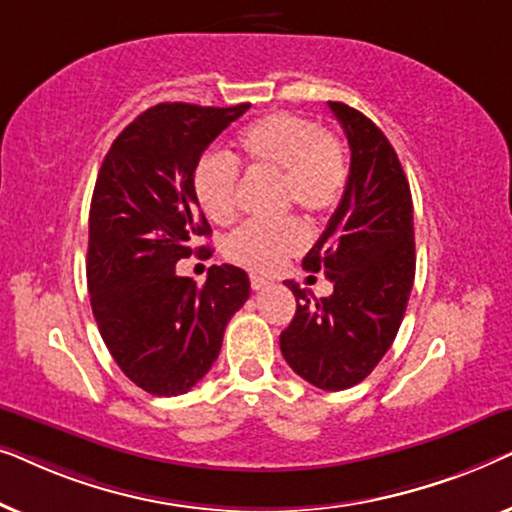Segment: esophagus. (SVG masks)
I'll return each mask as SVG.
<instances>
[{"label":"esophagus","mask_w":512,"mask_h":512,"mask_svg":"<svg viewBox=\"0 0 512 512\" xmlns=\"http://www.w3.org/2000/svg\"><path fill=\"white\" fill-rule=\"evenodd\" d=\"M249 279H251V289H254V291H263V289H268V286H270L268 279L261 277V275H251Z\"/></svg>","instance_id":"1"}]
</instances>
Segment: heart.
<instances>
[{"mask_svg":"<svg viewBox=\"0 0 512 512\" xmlns=\"http://www.w3.org/2000/svg\"><path fill=\"white\" fill-rule=\"evenodd\" d=\"M251 172L279 174L282 205H296L310 216H326L340 205L349 181L347 151L331 132L310 118L275 111L256 118L235 139ZM240 165L226 153L209 151L193 170V188L202 212L214 223H230L237 214ZM307 233L298 219L244 223L226 240L223 254L244 268L268 272L305 247Z\"/></svg>","mask_w":512,"mask_h":512,"instance_id":"1","label":"heart"}]
</instances>
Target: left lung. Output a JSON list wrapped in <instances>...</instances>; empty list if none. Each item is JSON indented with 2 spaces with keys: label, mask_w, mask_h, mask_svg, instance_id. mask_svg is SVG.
<instances>
[{
  "label": "left lung",
  "mask_w": 512,
  "mask_h": 512,
  "mask_svg": "<svg viewBox=\"0 0 512 512\" xmlns=\"http://www.w3.org/2000/svg\"><path fill=\"white\" fill-rule=\"evenodd\" d=\"M328 107L345 130L352 163L345 195L303 268L324 270L333 293L314 298L284 282L298 307L279 347L303 380L342 391L373 373L401 328L415 282V228L408 179L384 132L347 104Z\"/></svg>",
  "instance_id": "8db88e82"
}]
</instances>
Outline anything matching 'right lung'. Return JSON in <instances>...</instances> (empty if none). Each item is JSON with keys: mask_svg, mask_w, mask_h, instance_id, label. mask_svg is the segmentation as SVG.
<instances>
[{"mask_svg": "<svg viewBox=\"0 0 512 512\" xmlns=\"http://www.w3.org/2000/svg\"><path fill=\"white\" fill-rule=\"evenodd\" d=\"M249 104L163 102L114 139L97 174L88 219V291L104 345L128 380L153 396L195 387L221 352L249 277L212 265L198 286L174 265L207 254L212 228L195 198L202 153Z\"/></svg>", "mask_w": 512, "mask_h": 512, "instance_id": "add662e5", "label": "right lung"}]
</instances>
